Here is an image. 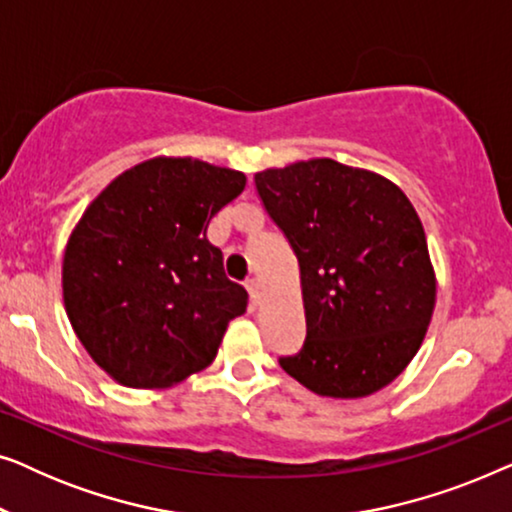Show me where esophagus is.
I'll use <instances>...</instances> for the list:
<instances>
[{
  "label": "esophagus",
  "mask_w": 512,
  "mask_h": 512,
  "mask_svg": "<svg viewBox=\"0 0 512 512\" xmlns=\"http://www.w3.org/2000/svg\"><path fill=\"white\" fill-rule=\"evenodd\" d=\"M247 291H249V296H251V300H258V291H261V284H258V279L256 277H251V279H247Z\"/></svg>",
  "instance_id": "esophagus-1"
}]
</instances>
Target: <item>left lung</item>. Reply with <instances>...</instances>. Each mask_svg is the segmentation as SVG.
Masks as SVG:
<instances>
[{
    "label": "left lung",
    "instance_id": "left-lung-1",
    "mask_svg": "<svg viewBox=\"0 0 512 512\" xmlns=\"http://www.w3.org/2000/svg\"><path fill=\"white\" fill-rule=\"evenodd\" d=\"M256 191L300 265L307 335L279 366L319 396L387 387L422 345L436 275L422 221L380 174L331 158L258 172Z\"/></svg>",
    "mask_w": 512,
    "mask_h": 512
}]
</instances>
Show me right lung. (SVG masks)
Returning <instances> with one entry per match:
<instances>
[{"instance_id": "add662e5", "label": "right lung", "mask_w": 512, "mask_h": 512, "mask_svg": "<svg viewBox=\"0 0 512 512\" xmlns=\"http://www.w3.org/2000/svg\"><path fill=\"white\" fill-rule=\"evenodd\" d=\"M244 186L242 172L160 156L125 170L83 212L62 296L76 338L116 382L172 387L214 361L249 296L226 277L207 226Z\"/></svg>"}]
</instances>
